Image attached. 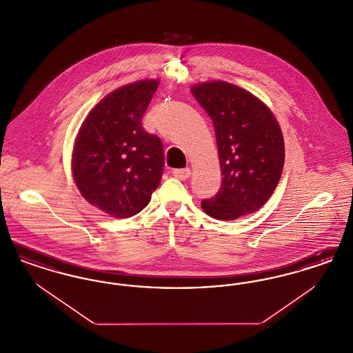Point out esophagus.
<instances>
[{
    "instance_id": "obj_1",
    "label": "esophagus",
    "mask_w": 353,
    "mask_h": 353,
    "mask_svg": "<svg viewBox=\"0 0 353 353\" xmlns=\"http://www.w3.org/2000/svg\"><path fill=\"white\" fill-rule=\"evenodd\" d=\"M173 176H174L176 179H179V180H186V179L190 177V169H174V170H173Z\"/></svg>"
}]
</instances>
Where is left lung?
I'll use <instances>...</instances> for the list:
<instances>
[{
    "label": "left lung",
    "mask_w": 353,
    "mask_h": 353,
    "mask_svg": "<svg viewBox=\"0 0 353 353\" xmlns=\"http://www.w3.org/2000/svg\"><path fill=\"white\" fill-rule=\"evenodd\" d=\"M212 119L222 183L201 202L206 214L233 221L261 209L274 193L285 165V141L269 107L252 92L223 81L190 87Z\"/></svg>",
    "instance_id": "left-lung-1"
}]
</instances>
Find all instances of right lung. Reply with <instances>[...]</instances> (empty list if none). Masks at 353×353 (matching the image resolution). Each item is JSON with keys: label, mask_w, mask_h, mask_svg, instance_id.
Here are the masks:
<instances>
[{"label": "right lung", "mask_w": 353, "mask_h": 353, "mask_svg": "<svg viewBox=\"0 0 353 353\" xmlns=\"http://www.w3.org/2000/svg\"><path fill=\"white\" fill-rule=\"evenodd\" d=\"M159 83L145 79L112 91L90 111L75 139V184L87 201L111 217L141 212L160 184L163 143L141 125Z\"/></svg>", "instance_id": "obj_1"}]
</instances>
